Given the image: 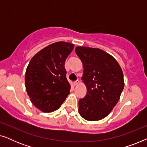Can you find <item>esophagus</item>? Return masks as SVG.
Listing matches in <instances>:
<instances>
[{
	"instance_id": "1",
	"label": "esophagus",
	"mask_w": 147,
	"mask_h": 147,
	"mask_svg": "<svg viewBox=\"0 0 147 147\" xmlns=\"http://www.w3.org/2000/svg\"><path fill=\"white\" fill-rule=\"evenodd\" d=\"M79 83H80V80H76V81H75V82H74V84L75 86H76V85H78V84H79Z\"/></svg>"
}]
</instances>
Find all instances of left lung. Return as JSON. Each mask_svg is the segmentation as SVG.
I'll return each mask as SVG.
<instances>
[{
	"label": "left lung",
	"mask_w": 147,
	"mask_h": 147,
	"mask_svg": "<svg viewBox=\"0 0 147 147\" xmlns=\"http://www.w3.org/2000/svg\"><path fill=\"white\" fill-rule=\"evenodd\" d=\"M83 64L82 80L87 88L79 100V113L89 121L103 119L110 113L124 89L123 72L117 61L98 48L76 47Z\"/></svg>",
	"instance_id": "8db88e82"
}]
</instances>
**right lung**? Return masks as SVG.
I'll use <instances>...</instances> for the list:
<instances>
[{"instance_id":"add662e5","label":"right lung","mask_w":147,"mask_h":147,"mask_svg":"<svg viewBox=\"0 0 147 147\" xmlns=\"http://www.w3.org/2000/svg\"><path fill=\"white\" fill-rule=\"evenodd\" d=\"M74 44L55 42L32 57L25 72V87L31 101L44 112L58 109L71 88L66 78L65 61Z\"/></svg>"}]
</instances>
